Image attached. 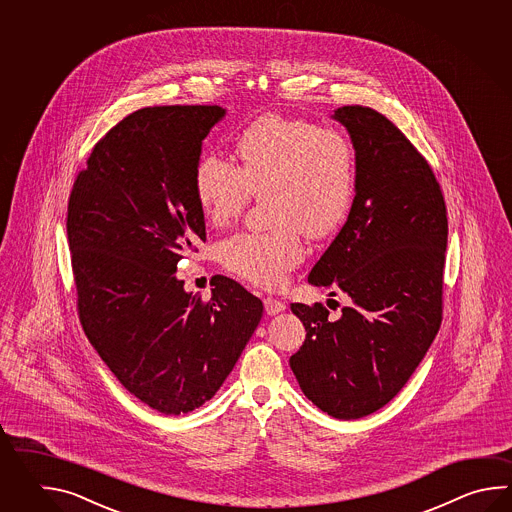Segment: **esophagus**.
<instances>
[{
  "label": "esophagus",
  "instance_id": "obj_1",
  "mask_svg": "<svg viewBox=\"0 0 512 512\" xmlns=\"http://www.w3.org/2000/svg\"><path fill=\"white\" fill-rule=\"evenodd\" d=\"M263 305H265V313L267 315L274 316L285 311V304L280 302V300H276V298H265Z\"/></svg>",
  "mask_w": 512,
  "mask_h": 512
}]
</instances>
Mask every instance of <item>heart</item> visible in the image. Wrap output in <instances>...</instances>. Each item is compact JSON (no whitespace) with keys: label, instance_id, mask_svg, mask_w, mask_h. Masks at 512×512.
Here are the masks:
<instances>
[{"label":"heart","instance_id":"heart-1","mask_svg":"<svg viewBox=\"0 0 512 512\" xmlns=\"http://www.w3.org/2000/svg\"><path fill=\"white\" fill-rule=\"evenodd\" d=\"M240 168L218 155L196 164L194 190L212 225H227L251 203L271 197L269 232H241L223 241L229 271L261 287H278L304 260L302 230L324 238L348 214L355 188V152L344 131L276 113L254 120L238 141Z\"/></svg>","mask_w":512,"mask_h":512}]
</instances>
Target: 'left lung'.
Returning a JSON list of instances; mask_svg holds the SVG:
<instances>
[{"label": "left lung", "mask_w": 512, "mask_h": 512, "mask_svg": "<svg viewBox=\"0 0 512 512\" xmlns=\"http://www.w3.org/2000/svg\"><path fill=\"white\" fill-rule=\"evenodd\" d=\"M355 150V199L309 283L349 296L337 318L291 304L304 346L289 359L309 401L337 419L390 403L441 326L445 199L425 157L375 109L338 108Z\"/></svg>", "instance_id": "1"}]
</instances>
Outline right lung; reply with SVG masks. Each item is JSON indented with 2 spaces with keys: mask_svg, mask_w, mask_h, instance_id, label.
Returning <instances> with one entry per match:
<instances>
[{
  "mask_svg": "<svg viewBox=\"0 0 512 512\" xmlns=\"http://www.w3.org/2000/svg\"><path fill=\"white\" fill-rule=\"evenodd\" d=\"M227 109L142 108L95 144L67 207L78 315L120 384L164 415L210 401L260 324L263 304L219 276L210 302L177 263L207 241L194 190L203 139Z\"/></svg>",
  "mask_w": 512,
  "mask_h": 512,
  "instance_id": "add662e5",
  "label": "right lung"
}]
</instances>
